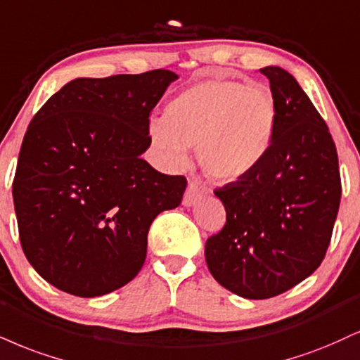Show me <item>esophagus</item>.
Masks as SVG:
<instances>
[{
  "label": "esophagus",
  "mask_w": 360,
  "mask_h": 360,
  "mask_svg": "<svg viewBox=\"0 0 360 360\" xmlns=\"http://www.w3.org/2000/svg\"><path fill=\"white\" fill-rule=\"evenodd\" d=\"M202 194H205V189L199 183H189L188 189H186L184 198H183V206L186 207H191L196 205V202L201 199Z\"/></svg>",
  "instance_id": "34e87169"
}]
</instances>
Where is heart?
<instances>
[{"mask_svg":"<svg viewBox=\"0 0 360 360\" xmlns=\"http://www.w3.org/2000/svg\"><path fill=\"white\" fill-rule=\"evenodd\" d=\"M280 110L265 85L202 80L177 94L164 119L149 124L153 146L169 166H184L198 146L202 171L213 179L238 181L265 161L278 129Z\"/></svg>","mask_w":360,"mask_h":360,"instance_id":"obj_1","label":"heart"}]
</instances>
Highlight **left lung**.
Instances as JSON below:
<instances>
[{"label": "left lung", "mask_w": 360, "mask_h": 360, "mask_svg": "<svg viewBox=\"0 0 360 360\" xmlns=\"http://www.w3.org/2000/svg\"><path fill=\"white\" fill-rule=\"evenodd\" d=\"M259 72L280 110L274 146L251 174L216 189L226 224L205 246L214 280L250 300L280 295L317 270L342 194L335 144L309 95L283 68Z\"/></svg>", "instance_id": "1"}]
</instances>
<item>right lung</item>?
<instances>
[{
    "label": "right lung",
    "mask_w": 360,
    "mask_h": 360,
    "mask_svg": "<svg viewBox=\"0 0 360 360\" xmlns=\"http://www.w3.org/2000/svg\"><path fill=\"white\" fill-rule=\"evenodd\" d=\"M174 80L171 70L80 77L30 122L13 181L20 241L62 292L94 298L129 283L144 265L150 223L181 205L186 177L141 159L150 112Z\"/></svg>",
    "instance_id": "1"
}]
</instances>
